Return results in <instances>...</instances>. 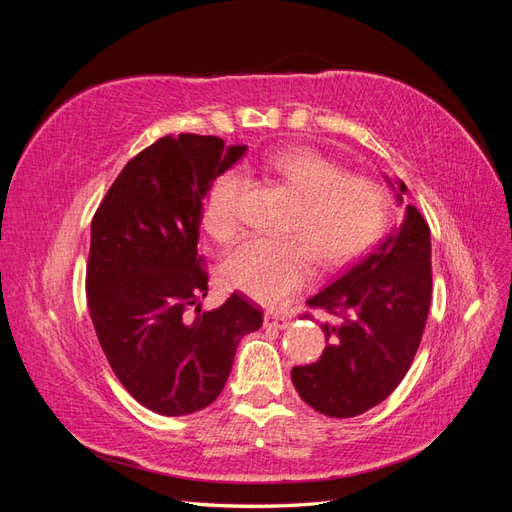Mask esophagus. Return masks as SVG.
Returning <instances> with one entry per match:
<instances>
[{
	"label": "esophagus",
	"mask_w": 512,
	"mask_h": 512,
	"mask_svg": "<svg viewBox=\"0 0 512 512\" xmlns=\"http://www.w3.org/2000/svg\"><path fill=\"white\" fill-rule=\"evenodd\" d=\"M265 327L267 329H288L290 327V320L284 316H277L273 312L265 314Z\"/></svg>",
	"instance_id": "esophagus-1"
}]
</instances>
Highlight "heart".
Segmentation results:
<instances>
[{
	"mask_svg": "<svg viewBox=\"0 0 512 512\" xmlns=\"http://www.w3.org/2000/svg\"><path fill=\"white\" fill-rule=\"evenodd\" d=\"M265 166L299 196L286 224V235L292 237L245 239L224 258L222 280L228 288L275 307L312 280L314 260L322 269H337L369 250L386 226L389 196L374 179L346 175L309 147L277 151ZM243 192L239 170H228L213 183L203 224L218 243L239 235Z\"/></svg>",
	"mask_w": 512,
	"mask_h": 512,
	"instance_id": "1",
	"label": "heart"
}]
</instances>
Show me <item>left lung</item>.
Listing matches in <instances>:
<instances>
[{
	"label": "left lung",
	"instance_id": "1",
	"mask_svg": "<svg viewBox=\"0 0 512 512\" xmlns=\"http://www.w3.org/2000/svg\"><path fill=\"white\" fill-rule=\"evenodd\" d=\"M397 188L401 203L408 188L404 181H397ZM429 303V226L421 211L408 205L404 222L374 252L307 301L331 314L333 322L322 324L329 346L320 359L292 369L294 389L305 404L333 418L378 406L408 374Z\"/></svg>",
	"mask_w": 512,
	"mask_h": 512
}]
</instances>
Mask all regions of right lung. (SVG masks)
<instances>
[{
	"instance_id": "add662e5",
	"label": "right lung",
	"mask_w": 512,
	"mask_h": 512,
	"mask_svg": "<svg viewBox=\"0 0 512 512\" xmlns=\"http://www.w3.org/2000/svg\"><path fill=\"white\" fill-rule=\"evenodd\" d=\"M245 151L218 136H162L123 166L91 220V322L115 376L151 412L213 404L241 337L262 324L258 305L237 292L200 312L209 290L196 250L203 205Z\"/></svg>"
}]
</instances>
